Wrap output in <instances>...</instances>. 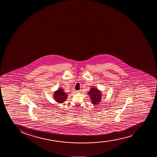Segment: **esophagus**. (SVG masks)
Masks as SVG:
<instances>
[{"instance_id":"obj_1","label":"esophagus","mask_w":157,"mask_h":157,"mask_svg":"<svg viewBox=\"0 0 157 157\" xmlns=\"http://www.w3.org/2000/svg\"><path fill=\"white\" fill-rule=\"evenodd\" d=\"M76 93H80V90H76Z\"/></svg>"}]
</instances>
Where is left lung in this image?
<instances>
[{
	"label": "left lung",
	"instance_id": "left-lung-1",
	"mask_svg": "<svg viewBox=\"0 0 157 157\" xmlns=\"http://www.w3.org/2000/svg\"><path fill=\"white\" fill-rule=\"evenodd\" d=\"M101 92L98 90V89L95 88H92L90 89V91H89V95L90 96V99L92 100L93 104H96L99 103L101 100Z\"/></svg>",
	"mask_w": 157,
	"mask_h": 157
}]
</instances>
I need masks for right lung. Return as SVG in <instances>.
I'll list each match as a JSON object with an SVG mask.
<instances>
[{
    "mask_svg": "<svg viewBox=\"0 0 157 157\" xmlns=\"http://www.w3.org/2000/svg\"><path fill=\"white\" fill-rule=\"evenodd\" d=\"M54 98L57 102L62 103L67 100V95L63 92L62 89H59L57 91L55 92Z\"/></svg>",
    "mask_w": 157,
    "mask_h": 157,
    "instance_id": "right-lung-1",
    "label": "right lung"
}]
</instances>
